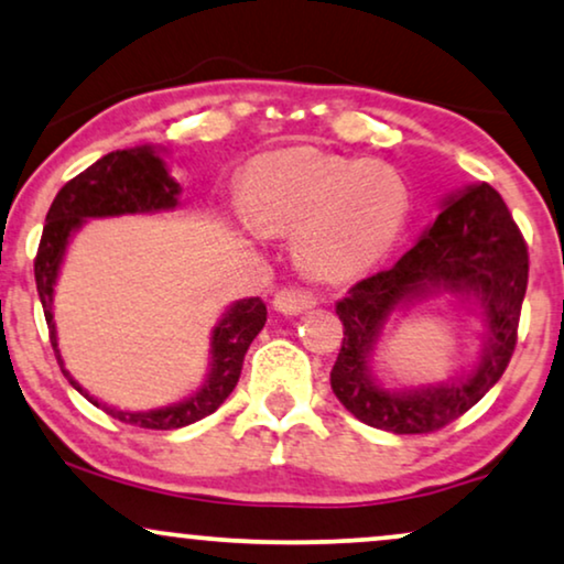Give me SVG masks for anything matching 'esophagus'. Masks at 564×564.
Here are the masks:
<instances>
[{
    "mask_svg": "<svg viewBox=\"0 0 564 564\" xmlns=\"http://www.w3.org/2000/svg\"><path fill=\"white\" fill-rule=\"evenodd\" d=\"M318 297L308 288H284L274 295V308L284 316H297V313L313 308Z\"/></svg>",
    "mask_w": 564,
    "mask_h": 564,
    "instance_id": "obj_1",
    "label": "esophagus"
}]
</instances>
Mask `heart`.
I'll list each match as a JSON object with an SVG mask.
<instances>
[{"label": "heart", "instance_id": "b5f03b06", "mask_svg": "<svg viewBox=\"0 0 564 564\" xmlns=\"http://www.w3.org/2000/svg\"><path fill=\"white\" fill-rule=\"evenodd\" d=\"M243 207L261 232H295V256L311 274L352 276L389 253L412 196L397 167L318 148L267 152L248 165Z\"/></svg>", "mask_w": 564, "mask_h": 564}]
</instances>
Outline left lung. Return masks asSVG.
I'll return each mask as SVG.
<instances>
[{
  "label": "left lung",
  "mask_w": 564,
  "mask_h": 564,
  "mask_svg": "<svg viewBox=\"0 0 564 564\" xmlns=\"http://www.w3.org/2000/svg\"><path fill=\"white\" fill-rule=\"evenodd\" d=\"M529 284V248L502 196L489 184L451 196L425 236L391 269L352 284L336 300L345 326L332 370L336 399L365 425L397 435H427L466 414L506 372L518 341V321ZM451 289L474 294L486 308L488 345L466 381L437 390L393 394L371 380L367 355L379 326L409 296Z\"/></svg>",
  "instance_id": "left-lung-1"
}]
</instances>
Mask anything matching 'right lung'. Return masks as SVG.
Instances as JSON below:
<instances>
[{"label": "right lung", "mask_w": 564, "mask_h": 564, "mask_svg": "<svg viewBox=\"0 0 564 564\" xmlns=\"http://www.w3.org/2000/svg\"><path fill=\"white\" fill-rule=\"evenodd\" d=\"M178 184L167 175L163 160L152 148H134V150H116L108 152L83 171L75 178L62 186L51 204L43 236L35 253V288L43 305V316L48 324V339L54 347L56 360L62 365V355L56 349V326H54V284L58 267H62L64 248L72 232L85 223L87 217H113V215H134V212H158L173 209L178 204ZM267 324V305L261 297L238 300L225 311L219 324L212 332V370L207 383L202 386L199 393L181 404L165 409H150V412H121V409L106 406L104 401L93 399L90 393L83 391V386L62 372L90 404L100 406L113 420L123 425H134L144 430H175L186 427L192 422L202 420L212 412H217L219 404L230 397L236 389L240 370H243V357Z\"/></svg>", "instance_id": "1"}]
</instances>
